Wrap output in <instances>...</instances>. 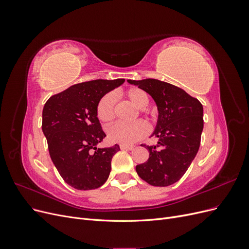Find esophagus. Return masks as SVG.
I'll return each instance as SVG.
<instances>
[{
  "instance_id": "obj_1",
  "label": "esophagus",
  "mask_w": 249,
  "mask_h": 249,
  "mask_svg": "<svg viewBox=\"0 0 249 249\" xmlns=\"http://www.w3.org/2000/svg\"><path fill=\"white\" fill-rule=\"evenodd\" d=\"M134 148L133 145H125V144H120V149H127V150H132Z\"/></svg>"
}]
</instances>
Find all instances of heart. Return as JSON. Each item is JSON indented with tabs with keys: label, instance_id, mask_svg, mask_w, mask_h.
<instances>
[{
	"label": "heart",
	"instance_id": "heart-1",
	"mask_svg": "<svg viewBox=\"0 0 249 249\" xmlns=\"http://www.w3.org/2000/svg\"><path fill=\"white\" fill-rule=\"evenodd\" d=\"M123 95L130 101L134 106L139 109L144 108L148 103V96L144 90L132 87L124 90ZM96 116L102 123L108 124L114 118V97L111 93L103 95L96 105ZM147 125L145 123L135 122L133 124L116 123L108 129V137L111 141L120 144H132L143 138L147 134Z\"/></svg>",
	"mask_w": 249,
	"mask_h": 249
}]
</instances>
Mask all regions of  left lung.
Here are the masks:
<instances>
[{
  "label": "left lung",
  "mask_w": 249,
  "mask_h": 249,
  "mask_svg": "<svg viewBox=\"0 0 249 249\" xmlns=\"http://www.w3.org/2000/svg\"><path fill=\"white\" fill-rule=\"evenodd\" d=\"M153 97L159 117L153 136L156 145L144 146L149 152L145 163L136 166L138 176L157 187L175 184L182 178L196 156L203 129L201 103L169 83L156 79L127 80Z\"/></svg>",
  "instance_id": "obj_1"
}]
</instances>
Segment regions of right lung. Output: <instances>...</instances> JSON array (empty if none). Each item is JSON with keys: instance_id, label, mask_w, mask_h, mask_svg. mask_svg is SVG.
I'll return each instance as SVG.
<instances>
[{"instance_id": "1", "label": "right lung", "mask_w": 249, "mask_h": 249, "mask_svg": "<svg viewBox=\"0 0 249 249\" xmlns=\"http://www.w3.org/2000/svg\"><path fill=\"white\" fill-rule=\"evenodd\" d=\"M124 82L79 83L51 96L44 105L41 127L51 159L64 182L74 189H96L109 178L111 160L120 148L117 144L96 147L106 137L96 116V105Z\"/></svg>"}]
</instances>
